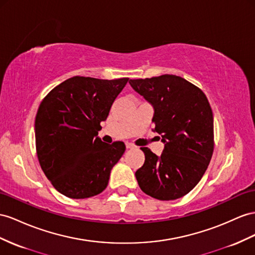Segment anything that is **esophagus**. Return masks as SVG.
<instances>
[{
    "label": "esophagus",
    "instance_id": "obj_1",
    "mask_svg": "<svg viewBox=\"0 0 255 255\" xmlns=\"http://www.w3.org/2000/svg\"><path fill=\"white\" fill-rule=\"evenodd\" d=\"M126 147L128 148V149H133V148H135L136 146L135 145H133L132 143H130V142H127L126 143Z\"/></svg>",
    "mask_w": 255,
    "mask_h": 255
}]
</instances>
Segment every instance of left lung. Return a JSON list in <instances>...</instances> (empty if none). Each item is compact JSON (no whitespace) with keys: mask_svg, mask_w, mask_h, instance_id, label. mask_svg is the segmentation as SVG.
Segmentation results:
<instances>
[{"mask_svg":"<svg viewBox=\"0 0 255 255\" xmlns=\"http://www.w3.org/2000/svg\"><path fill=\"white\" fill-rule=\"evenodd\" d=\"M129 84L153 107V130L165 144L160 156L141 147L145 161L135 171L138 184L156 199L183 197L198 184L212 157L213 114L207 97L172 74L130 80Z\"/></svg>","mask_w":255,"mask_h":255,"instance_id":"8db88e82","label":"left lung"}]
</instances>
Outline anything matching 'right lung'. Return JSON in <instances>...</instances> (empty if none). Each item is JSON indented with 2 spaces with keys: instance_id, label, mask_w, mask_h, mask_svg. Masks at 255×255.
<instances>
[{
  "instance_id": "right-lung-1",
  "label": "right lung",
  "mask_w": 255,
  "mask_h": 255,
  "mask_svg": "<svg viewBox=\"0 0 255 255\" xmlns=\"http://www.w3.org/2000/svg\"><path fill=\"white\" fill-rule=\"evenodd\" d=\"M128 82L74 76L44 98L35 117V144L42 170L56 190L73 199L106 190L124 142L107 144L98 136L116 97Z\"/></svg>"
}]
</instances>
